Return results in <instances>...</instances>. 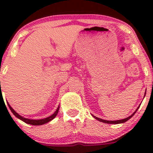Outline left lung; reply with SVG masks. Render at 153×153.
Listing matches in <instances>:
<instances>
[{
    "instance_id": "obj_1",
    "label": "left lung",
    "mask_w": 153,
    "mask_h": 153,
    "mask_svg": "<svg viewBox=\"0 0 153 153\" xmlns=\"http://www.w3.org/2000/svg\"><path fill=\"white\" fill-rule=\"evenodd\" d=\"M145 94H146V93H145ZM139 107H140V106H139ZM139 107L137 108V109H139ZM137 109H136V111H135L134 113H132V114L131 115V116H129V117H127V118H126V119H123V120H116V121H109V120H102V119H100V118H98V117H94V116H93V117H94V118H95L96 120H99V121H100V122L105 123H108V124H119V123H123L126 122L127 120H129V119L131 118V117H133V116H134V114H135V113H136V112L137 111Z\"/></svg>"
}]
</instances>
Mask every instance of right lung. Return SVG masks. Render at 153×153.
Segmentation results:
<instances>
[{
	"mask_svg": "<svg viewBox=\"0 0 153 153\" xmlns=\"http://www.w3.org/2000/svg\"><path fill=\"white\" fill-rule=\"evenodd\" d=\"M7 105L8 106H9V108H10V111L12 112V113H13L14 116H15L17 118H18L19 120H22L23 122L26 123L27 124H30V125H33V126H40V125H43V124H45V123H47L48 122H50V121H51L52 120H53V119L56 117V116L57 115L58 113V111H59V109H60V106H58V108L56 109V110L55 111V113H53V114H52L51 116V117H47V118H45V119H42V120H30V119H27V118H24V117H21V116H20V115L18 114L17 113H16L15 110H13V108L11 107V106L9 105V103L7 102Z\"/></svg>",
	"mask_w": 153,
	"mask_h": 153,
	"instance_id": "obj_1",
	"label": "right lung"
}]
</instances>
